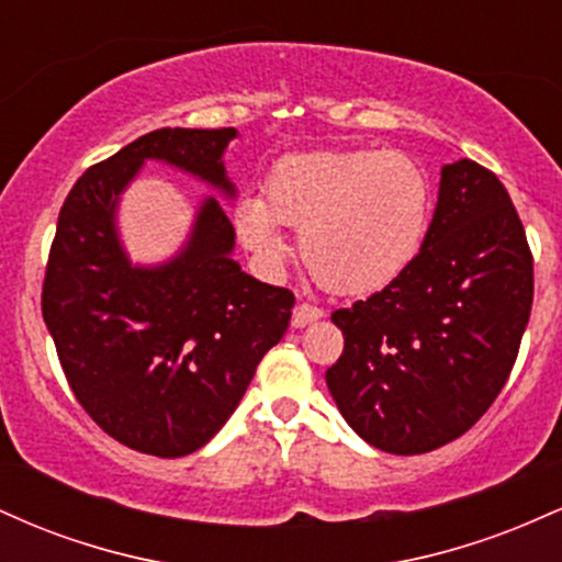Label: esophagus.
<instances>
[{
	"instance_id": "34e87169",
	"label": "esophagus",
	"mask_w": 562,
	"mask_h": 562,
	"mask_svg": "<svg viewBox=\"0 0 562 562\" xmlns=\"http://www.w3.org/2000/svg\"><path fill=\"white\" fill-rule=\"evenodd\" d=\"M322 317H325V312H322L319 306L301 301L299 306L293 308V327H306V325H312V322H317Z\"/></svg>"
}]
</instances>
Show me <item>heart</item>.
I'll list each match as a JSON object with an SVG mask.
<instances>
[{
    "label": "heart",
    "mask_w": 562,
    "mask_h": 562,
    "mask_svg": "<svg viewBox=\"0 0 562 562\" xmlns=\"http://www.w3.org/2000/svg\"><path fill=\"white\" fill-rule=\"evenodd\" d=\"M267 196L243 195L235 227L267 269L288 256L282 227L301 232V259L335 293H372L420 254L430 182L398 150H322L277 160Z\"/></svg>",
    "instance_id": "heart-1"
}]
</instances>
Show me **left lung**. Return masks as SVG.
Wrapping results in <instances>:
<instances>
[{"label":"left lung","mask_w":562,"mask_h":562,"mask_svg":"<svg viewBox=\"0 0 562 562\" xmlns=\"http://www.w3.org/2000/svg\"><path fill=\"white\" fill-rule=\"evenodd\" d=\"M531 303L533 256L505 184L475 160L447 164L420 254L367 301L333 312L344 353L327 389L372 447L434 451L505 389Z\"/></svg>","instance_id":"1"}]
</instances>
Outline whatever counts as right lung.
I'll return each instance as SVG.
<instances>
[{"label":"right lung","mask_w":562,"mask_h":562,"mask_svg":"<svg viewBox=\"0 0 562 562\" xmlns=\"http://www.w3.org/2000/svg\"><path fill=\"white\" fill-rule=\"evenodd\" d=\"M235 128H156L89 166L57 218L42 314L76 402L124 447L184 457L240 404L256 367L288 330L295 295L245 274L216 198L200 205L179 256L132 267L115 203L145 160H166L235 195L224 150Z\"/></svg>","instance_id":"1"}]
</instances>
